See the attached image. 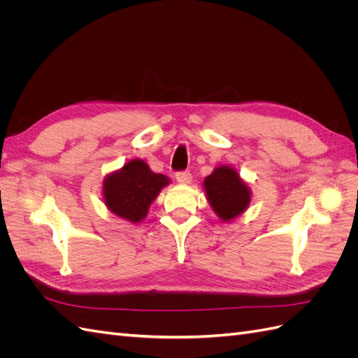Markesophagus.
<instances>
[{
  "mask_svg": "<svg viewBox=\"0 0 358 358\" xmlns=\"http://www.w3.org/2000/svg\"><path fill=\"white\" fill-rule=\"evenodd\" d=\"M175 178H176V180L179 183H183V185H187V183H189L191 179H192L189 171H178L176 175H175Z\"/></svg>",
  "mask_w": 358,
  "mask_h": 358,
  "instance_id": "34e87169",
  "label": "esophagus"
}]
</instances>
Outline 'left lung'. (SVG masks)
Returning <instances> with one entry per match:
<instances>
[{
  "instance_id": "left-lung-1",
  "label": "left lung",
  "mask_w": 358,
  "mask_h": 358,
  "mask_svg": "<svg viewBox=\"0 0 358 358\" xmlns=\"http://www.w3.org/2000/svg\"><path fill=\"white\" fill-rule=\"evenodd\" d=\"M204 189L215 213L222 221H231L239 216L251 201V191L229 166H221L204 179Z\"/></svg>"
}]
</instances>
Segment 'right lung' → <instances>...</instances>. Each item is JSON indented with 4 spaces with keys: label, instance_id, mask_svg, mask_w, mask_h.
<instances>
[{
    "label": "right lung",
    "instance_id": "1",
    "mask_svg": "<svg viewBox=\"0 0 358 358\" xmlns=\"http://www.w3.org/2000/svg\"><path fill=\"white\" fill-rule=\"evenodd\" d=\"M167 183V176L154 173L142 159H133L104 179L103 196L112 213L129 222H140Z\"/></svg>",
    "mask_w": 358,
    "mask_h": 358
}]
</instances>
